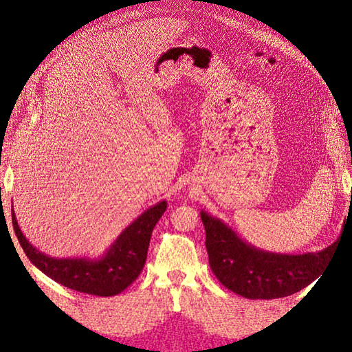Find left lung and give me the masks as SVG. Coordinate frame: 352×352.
I'll list each match as a JSON object with an SVG mask.
<instances>
[{
	"instance_id": "1",
	"label": "left lung",
	"mask_w": 352,
	"mask_h": 352,
	"mask_svg": "<svg viewBox=\"0 0 352 352\" xmlns=\"http://www.w3.org/2000/svg\"><path fill=\"white\" fill-rule=\"evenodd\" d=\"M206 248L213 274L223 286L250 300H274L294 295L320 275L331 248L320 252L274 254L245 243L219 219L201 212Z\"/></svg>"
}]
</instances>
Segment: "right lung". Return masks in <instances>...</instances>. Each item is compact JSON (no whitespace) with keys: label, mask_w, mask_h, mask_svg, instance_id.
Returning <instances> with one entry per match:
<instances>
[{"label":"right lung","mask_w":352,"mask_h":352,"mask_svg":"<svg viewBox=\"0 0 352 352\" xmlns=\"http://www.w3.org/2000/svg\"><path fill=\"white\" fill-rule=\"evenodd\" d=\"M166 210V201L148 208L118 237L106 256L100 260L52 258L37 251L22 234L12 210L13 230L32 263L65 287L96 296L121 294L144 269L149 239L157 221Z\"/></svg>","instance_id":"add662e5"}]
</instances>
